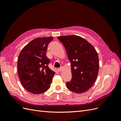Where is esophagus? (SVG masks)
Segmentation results:
<instances>
[{"label": "esophagus", "mask_w": 121, "mask_h": 121, "mask_svg": "<svg viewBox=\"0 0 121 121\" xmlns=\"http://www.w3.org/2000/svg\"><path fill=\"white\" fill-rule=\"evenodd\" d=\"M63 67H61V68H60L57 69V71H58V72H60V71H63Z\"/></svg>", "instance_id": "1"}]
</instances>
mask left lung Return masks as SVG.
Here are the masks:
<instances>
[{
	"mask_svg": "<svg viewBox=\"0 0 121 121\" xmlns=\"http://www.w3.org/2000/svg\"><path fill=\"white\" fill-rule=\"evenodd\" d=\"M71 65L72 78L67 87L76 93H82L93 86L99 71V58L94 47L77 35L59 36Z\"/></svg>",
	"mask_w": 121,
	"mask_h": 121,
	"instance_id": "left-lung-1",
	"label": "left lung"
}]
</instances>
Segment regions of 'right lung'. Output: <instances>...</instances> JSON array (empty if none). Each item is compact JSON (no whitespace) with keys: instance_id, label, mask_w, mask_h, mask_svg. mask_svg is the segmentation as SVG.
Instances as JSON below:
<instances>
[{"instance_id":"obj_1","label":"right lung","mask_w":121,"mask_h":121,"mask_svg":"<svg viewBox=\"0 0 121 121\" xmlns=\"http://www.w3.org/2000/svg\"><path fill=\"white\" fill-rule=\"evenodd\" d=\"M52 37H38L26 45L17 60V72L25 89L34 94L45 92L50 87L55 72L48 66L46 56L47 46Z\"/></svg>"}]
</instances>
